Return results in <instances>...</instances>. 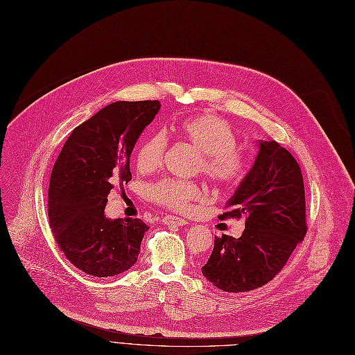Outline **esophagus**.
I'll use <instances>...</instances> for the list:
<instances>
[{
	"label": "esophagus",
	"instance_id": "esophagus-1",
	"mask_svg": "<svg viewBox=\"0 0 355 355\" xmlns=\"http://www.w3.org/2000/svg\"><path fill=\"white\" fill-rule=\"evenodd\" d=\"M162 223L166 224V225H179V227L188 224L187 219L179 218V216H173V215H164L162 218Z\"/></svg>",
	"mask_w": 355,
	"mask_h": 355
}]
</instances>
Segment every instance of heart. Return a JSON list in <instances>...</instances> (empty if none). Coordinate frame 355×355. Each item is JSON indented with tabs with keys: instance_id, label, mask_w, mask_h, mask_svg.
Segmentation results:
<instances>
[{
	"instance_id": "heart-1",
	"label": "heart",
	"mask_w": 355,
	"mask_h": 355,
	"mask_svg": "<svg viewBox=\"0 0 355 355\" xmlns=\"http://www.w3.org/2000/svg\"><path fill=\"white\" fill-rule=\"evenodd\" d=\"M182 141L198 151L193 172H202L218 188H231L245 176V162L240 155L239 139L232 127L214 114L188 116L176 125ZM167 148L166 136L156 132L139 147L136 164L141 173H153L162 166ZM147 196L155 204L179 211H191L202 196V188L193 180L164 178L148 184Z\"/></svg>"
}]
</instances>
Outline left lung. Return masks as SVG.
<instances>
[{
	"label": "left lung",
	"instance_id": "8db88e82",
	"mask_svg": "<svg viewBox=\"0 0 355 355\" xmlns=\"http://www.w3.org/2000/svg\"><path fill=\"white\" fill-rule=\"evenodd\" d=\"M244 218L240 239L223 234L202 267L214 286L243 293L272 280L305 239V187L296 159L276 141H260L251 171L219 219Z\"/></svg>",
	"mask_w": 355,
	"mask_h": 355
}]
</instances>
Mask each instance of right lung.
<instances>
[{
  "label": "right lung",
  "instance_id": "obj_1",
  "mask_svg": "<svg viewBox=\"0 0 355 355\" xmlns=\"http://www.w3.org/2000/svg\"><path fill=\"white\" fill-rule=\"evenodd\" d=\"M159 101H118L78 125L50 175L47 214L59 250L94 277L116 276L137 261L148 227L139 218L110 219L111 189L131 180L130 156Z\"/></svg>",
  "mask_w": 355,
  "mask_h": 355
}]
</instances>
